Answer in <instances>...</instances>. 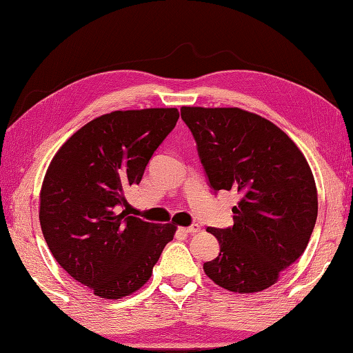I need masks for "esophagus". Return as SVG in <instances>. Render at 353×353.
I'll list each match as a JSON object with an SVG mask.
<instances>
[{"mask_svg":"<svg viewBox=\"0 0 353 353\" xmlns=\"http://www.w3.org/2000/svg\"><path fill=\"white\" fill-rule=\"evenodd\" d=\"M200 225H190V226H188V228H183V231L184 232H188V234H195V232H200Z\"/></svg>","mask_w":353,"mask_h":353,"instance_id":"esophagus-1","label":"esophagus"}]
</instances>
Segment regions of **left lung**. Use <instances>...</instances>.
Instances as JSON below:
<instances>
[{"mask_svg": "<svg viewBox=\"0 0 353 353\" xmlns=\"http://www.w3.org/2000/svg\"><path fill=\"white\" fill-rule=\"evenodd\" d=\"M209 184L237 190L234 225L208 228L219 256L206 276L234 293H257L279 281L305 251L318 217L310 165L287 133L242 108L181 107Z\"/></svg>", "mask_w": 353, "mask_h": 353, "instance_id": "1", "label": "left lung"}]
</instances>
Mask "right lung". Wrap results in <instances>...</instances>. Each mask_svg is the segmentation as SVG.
Instances as JSON below:
<instances>
[{"mask_svg":"<svg viewBox=\"0 0 353 353\" xmlns=\"http://www.w3.org/2000/svg\"><path fill=\"white\" fill-rule=\"evenodd\" d=\"M176 108L102 114L55 153L40 190V225L68 274L103 299H121L150 279L173 223L127 214L125 190L139 184L152 154L176 125Z\"/></svg>","mask_w":353,"mask_h":353,"instance_id":"right-lung-1","label":"right lung"}]
</instances>
